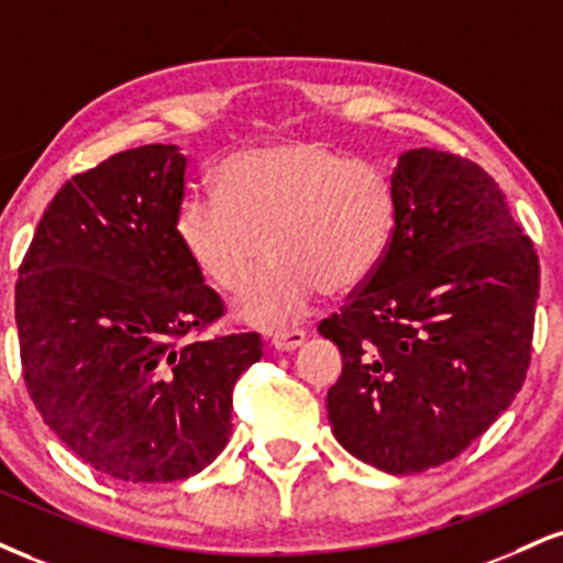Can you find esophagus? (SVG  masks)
Instances as JSON below:
<instances>
[{
    "label": "esophagus",
    "mask_w": 563,
    "mask_h": 563,
    "mask_svg": "<svg viewBox=\"0 0 563 563\" xmlns=\"http://www.w3.org/2000/svg\"><path fill=\"white\" fill-rule=\"evenodd\" d=\"M303 341H307V333L303 330H280V333L273 335V346L277 351H296L299 346H303Z\"/></svg>",
    "instance_id": "1"
}]
</instances>
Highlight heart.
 Instances as JSON below:
<instances>
[{"mask_svg":"<svg viewBox=\"0 0 563 563\" xmlns=\"http://www.w3.org/2000/svg\"><path fill=\"white\" fill-rule=\"evenodd\" d=\"M388 175L324 141H283L233 154L217 170V194H188L175 235L196 273L220 290L241 288L261 261L274 264L235 296V317L280 328L317 294H354L380 269L396 233Z\"/></svg>","mask_w":563,"mask_h":563,"instance_id":"obj_1","label":"heart"}]
</instances>
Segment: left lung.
Listing matches in <instances>:
<instances>
[{"mask_svg":"<svg viewBox=\"0 0 563 563\" xmlns=\"http://www.w3.org/2000/svg\"><path fill=\"white\" fill-rule=\"evenodd\" d=\"M390 183L388 254L320 335L343 356L328 390L338 443L411 475L456 459L509 409L530 367L540 264L475 162L409 148Z\"/></svg>","mask_w":563,"mask_h":563,"instance_id":"obj_1","label":"left lung"}]
</instances>
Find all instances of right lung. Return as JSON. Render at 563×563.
Listing matches in <instances>:
<instances>
[{
	"label": "right lung",
	"mask_w": 563,
	"mask_h": 563,
	"mask_svg": "<svg viewBox=\"0 0 563 563\" xmlns=\"http://www.w3.org/2000/svg\"><path fill=\"white\" fill-rule=\"evenodd\" d=\"M175 144L114 154L59 188L15 286L20 362L57 438L125 483H175L228 445L233 385L256 333L186 341L222 301L183 254Z\"/></svg>",
	"instance_id": "add662e5"
}]
</instances>
